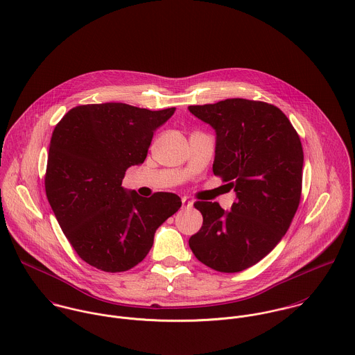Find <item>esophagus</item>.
Masks as SVG:
<instances>
[{
    "mask_svg": "<svg viewBox=\"0 0 355 355\" xmlns=\"http://www.w3.org/2000/svg\"><path fill=\"white\" fill-rule=\"evenodd\" d=\"M192 205H193V200H191V199H188V198H182V206L184 207H192Z\"/></svg>",
    "mask_w": 355,
    "mask_h": 355,
    "instance_id": "34e87169",
    "label": "esophagus"
}]
</instances>
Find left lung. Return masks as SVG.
<instances>
[{"label":"left lung","mask_w":355,"mask_h":355,"mask_svg":"<svg viewBox=\"0 0 355 355\" xmlns=\"http://www.w3.org/2000/svg\"><path fill=\"white\" fill-rule=\"evenodd\" d=\"M188 110L216 131L213 173L237 193L230 211L217 202L193 205L203 224L189 248L217 272H241L263 259L291 224L301 199L302 145L286 114L265 101L227 98Z\"/></svg>","instance_id":"obj_1"}]
</instances>
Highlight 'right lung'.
<instances>
[{
    "mask_svg": "<svg viewBox=\"0 0 355 355\" xmlns=\"http://www.w3.org/2000/svg\"><path fill=\"white\" fill-rule=\"evenodd\" d=\"M175 107L152 111L124 103L78 105L55 125L46 193L76 254L103 272H125L149 254L156 230L181 207L175 193L139 196L123 187L145 162L153 132Z\"/></svg>",
    "mask_w": 355,
    "mask_h": 355,
    "instance_id": "right-lung-1",
    "label": "right lung"
}]
</instances>
